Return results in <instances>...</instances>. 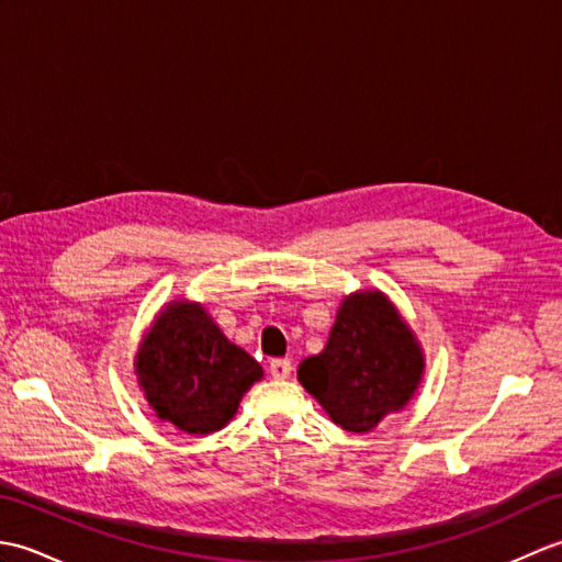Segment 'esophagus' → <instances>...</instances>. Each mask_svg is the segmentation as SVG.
Listing matches in <instances>:
<instances>
[{
    "instance_id": "esophagus-1",
    "label": "esophagus",
    "mask_w": 562,
    "mask_h": 562,
    "mask_svg": "<svg viewBox=\"0 0 562 562\" xmlns=\"http://www.w3.org/2000/svg\"><path fill=\"white\" fill-rule=\"evenodd\" d=\"M270 374L274 379H288L292 374V362L288 357H278V360L270 362Z\"/></svg>"
}]
</instances>
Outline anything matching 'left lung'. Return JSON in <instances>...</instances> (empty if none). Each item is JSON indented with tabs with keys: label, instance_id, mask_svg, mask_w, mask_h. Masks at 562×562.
Segmentation results:
<instances>
[{
	"label": "left lung",
	"instance_id": "left-lung-1",
	"mask_svg": "<svg viewBox=\"0 0 562 562\" xmlns=\"http://www.w3.org/2000/svg\"><path fill=\"white\" fill-rule=\"evenodd\" d=\"M425 352L381 290H357L338 306L326 348L296 369L300 384L342 429L372 432L420 389Z\"/></svg>",
	"mask_w": 562,
	"mask_h": 562
}]
</instances>
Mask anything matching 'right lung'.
<instances>
[{
  "label": "right lung",
  "mask_w": 562,
  "mask_h": 562,
  "mask_svg": "<svg viewBox=\"0 0 562 562\" xmlns=\"http://www.w3.org/2000/svg\"><path fill=\"white\" fill-rule=\"evenodd\" d=\"M133 367L149 408L186 435L220 432L262 379V367L224 336L205 304L183 296L161 306Z\"/></svg>",
  "instance_id": "obj_1"
}]
</instances>
